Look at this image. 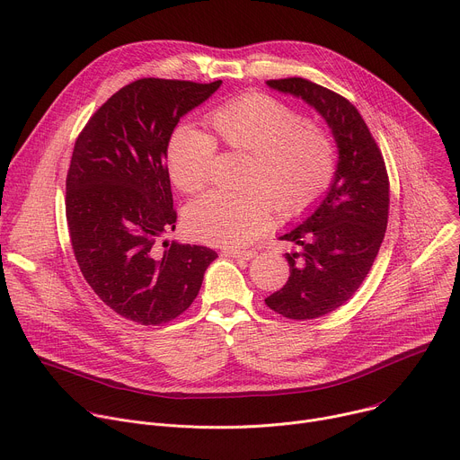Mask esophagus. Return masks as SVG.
I'll return each instance as SVG.
<instances>
[{
	"label": "esophagus",
	"mask_w": 460,
	"mask_h": 460,
	"mask_svg": "<svg viewBox=\"0 0 460 460\" xmlns=\"http://www.w3.org/2000/svg\"><path fill=\"white\" fill-rule=\"evenodd\" d=\"M224 254L233 256V258H240V260H251V258L256 256V251H251V249H226Z\"/></svg>",
	"instance_id": "34e87169"
}]
</instances>
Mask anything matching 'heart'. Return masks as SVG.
Returning a JSON list of instances; mask_svg holds the SVG:
<instances>
[{
    "instance_id": "b5f03b06",
    "label": "heart",
    "mask_w": 460,
    "mask_h": 460,
    "mask_svg": "<svg viewBox=\"0 0 460 460\" xmlns=\"http://www.w3.org/2000/svg\"><path fill=\"white\" fill-rule=\"evenodd\" d=\"M217 137L233 151L251 155L243 192H211L185 209L192 236L224 247L249 243L275 215L305 211L330 185L335 147L323 128L305 121L289 105L266 96L243 94L209 118ZM217 140L192 125L174 128L167 146V165L183 192L202 190L213 172Z\"/></svg>"
}]
</instances>
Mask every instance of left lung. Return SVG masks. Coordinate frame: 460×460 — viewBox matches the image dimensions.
<instances>
[{
	"mask_svg": "<svg viewBox=\"0 0 460 460\" xmlns=\"http://www.w3.org/2000/svg\"><path fill=\"white\" fill-rule=\"evenodd\" d=\"M279 93L313 107L330 127L339 160L323 199L280 240L289 279L266 298L279 314L311 320L346 304L367 277L385 234L389 181L380 149L353 103L304 78L270 80Z\"/></svg>",
	"mask_w": 460,
	"mask_h": 460,
	"instance_id": "obj_1",
	"label": "left lung"
}]
</instances>
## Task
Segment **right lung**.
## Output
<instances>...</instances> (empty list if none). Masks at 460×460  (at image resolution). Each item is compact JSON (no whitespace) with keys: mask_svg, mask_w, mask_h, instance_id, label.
<instances>
[{"mask_svg":"<svg viewBox=\"0 0 460 460\" xmlns=\"http://www.w3.org/2000/svg\"><path fill=\"white\" fill-rule=\"evenodd\" d=\"M222 85L144 78L112 94L78 137L67 172L71 243L93 291L119 316L160 325L199 295L218 256L158 240L174 231L167 146L180 118Z\"/></svg>","mask_w":460,"mask_h":460,"instance_id":"add662e5","label":"right lung"}]
</instances>
